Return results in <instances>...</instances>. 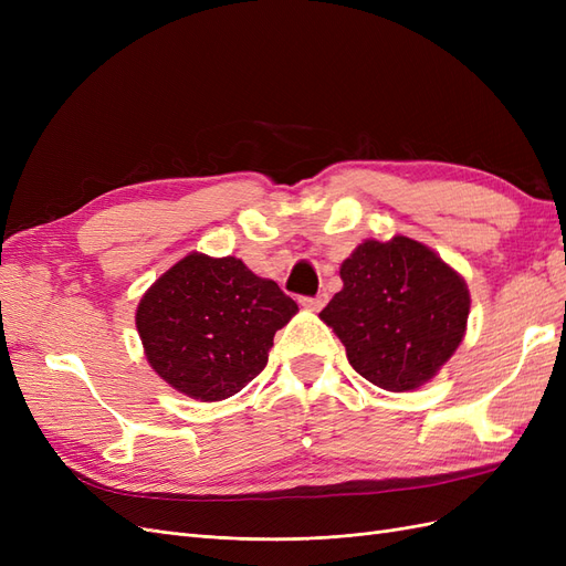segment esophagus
Wrapping results in <instances>:
<instances>
[{
	"mask_svg": "<svg viewBox=\"0 0 566 566\" xmlns=\"http://www.w3.org/2000/svg\"><path fill=\"white\" fill-rule=\"evenodd\" d=\"M325 302H328V295H325V293H321L316 297H302L300 300V304L304 306V310H310V312H318L321 306H325Z\"/></svg>",
	"mask_w": 566,
	"mask_h": 566,
	"instance_id": "esophagus-1",
	"label": "esophagus"
}]
</instances>
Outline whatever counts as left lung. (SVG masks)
<instances>
[{
  "label": "left lung",
  "instance_id": "1",
  "mask_svg": "<svg viewBox=\"0 0 566 566\" xmlns=\"http://www.w3.org/2000/svg\"><path fill=\"white\" fill-rule=\"evenodd\" d=\"M345 287L321 318L358 375L389 391L437 375L465 335L468 285L430 248L406 235L366 241L342 262Z\"/></svg>",
  "mask_w": 566,
  "mask_h": 566
}]
</instances>
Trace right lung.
Here are the masks:
<instances>
[{"label":"right lung","mask_w":566,"mask_h":566,"mask_svg":"<svg viewBox=\"0 0 566 566\" xmlns=\"http://www.w3.org/2000/svg\"><path fill=\"white\" fill-rule=\"evenodd\" d=\"M295 312L293 297L235 256L193 252L150 285L136 328L148 364L167 385L221 401L264 370L273 335Z\"/></svg>","instance_id":"1"}]
</instances>
